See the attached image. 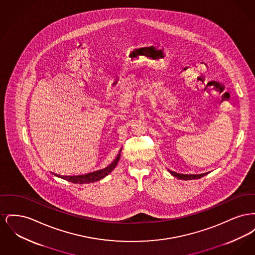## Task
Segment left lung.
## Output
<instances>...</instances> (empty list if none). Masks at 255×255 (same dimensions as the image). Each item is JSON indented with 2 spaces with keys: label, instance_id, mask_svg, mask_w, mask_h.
Here are the masks:
<instances>
[{
  "label": "left lung",
  "instance_id": "obj_1",
  "mask_svg": "<svg viewBox=\"0 0 255 255\" xmlns=\"http://www.w3.org/2000/svg\"><path fill=\"white\" fill-rule=\"evenodd\" d=\"M168 170L170 174L172 176H174L175 178L177 179H180V180H184V181H187V180H196V179H201L202 177L206 176L207 174H209L211 171L209 172H206V173H201V174H186V173H179V172H176V171H173V170Z\"/></svg>",
  "mask_w": 255,
  "mask_h": 255
}]
</instances>
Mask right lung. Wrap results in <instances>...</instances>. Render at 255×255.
<instances>
[{
	"label": "right lung",
	"instance_id": "right-lung-1",
	"mask_svg": "<svg viewBox=\"0 0 255 255\" xmlns=\"http://www.w3.org/2000/svg\"><path fill=\"white\" fill-rule=\"evenodd\" d=\"M122 149L120 150L117 158L114 159V161H112V163H110L108 166H106L105 168L102 169L97 170V171H93L87 174H79V175H61L57 174L54 172H51L54 176L61 178L63 180H66L68 182H73V183H78V184H83V183H90V182H98L102 179H104L106 176H108L113 170L115 169V167L117 166V164L119 163V160L121 158V153H122Z\"/></svg>",
	"mask_w": 255,
	"mask_h": 255
}]
</instances>
